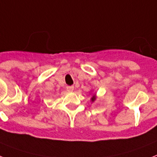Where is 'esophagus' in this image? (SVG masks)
<instances>
[{
    "label": "esophagus",
    "instance_id": "esophagus-1",
    "mask_svg": "<svg viewBox=\"0 0 157 157\" xmlns=\"http://www.w3.org/2000/svg\"><path fill=\"white\" fill-rule=\"evenodd\" d=\"M67 90L68 92H72L74 90V86H67Z\"/></svg>",
    "mask_w": 157,
    "mask_h": 157
}]
</instances>
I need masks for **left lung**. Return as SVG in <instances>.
<instances>
[{
    "label": "left lung",
    "mask_w": 157,
    "mask_h": 157,
    "mask_svg": "<svg viewBox=\"0 0 157 157\" xmlns=\"http://www.w3.org/2000/svg\"><path fill=\"white\" fill-rule=\"evenodd\" d=\"M96 99H97V96H96V94H92L91 99H90V100H91V101H92V102H94V101H96Z\"/></svg>",
    "instance_id": "1"
}]
</instances>
